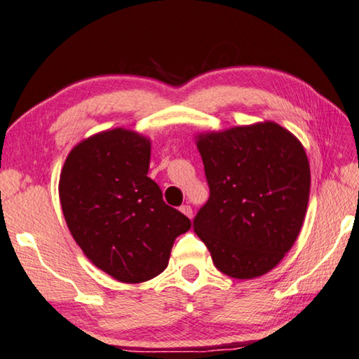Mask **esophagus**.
Wrapping results in <instances>:
<instances>
[{"label": "esophagus", "instance_id": "1", "mask_svg": "<svg viewBox=\"0 0 359 359\" xmlns=\"http://www.w3.org/2000/svg\"><path fill=\"white\" fill-rule=\"evenodd\" d=\"M180 212L185 215V217H188V218H191L193 217V208L188 205V204H185V205H182L180 207Z\"/></svg>", "mask_w": 359, "mask_h": 359}]
</instances>
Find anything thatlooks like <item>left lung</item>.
Segmentation results:
<instances>
[{
    "instance_id": "1",
    "label": "left lung",
    "mask_w": 359,
    "mask_h": 359,
    "mask_svg": "<svg viewBox=\"0 0 359 359\" xmlns=\"http://www.w3.org/2000/svg\"><path fill=\"white\" fill-rule=\"evenodd\" d=\"M210 198L193 219L217 269L252 279L281 262L302 231L311 169L295 135L265 121L199 133Z\"/></svg>"
}]
</instances>
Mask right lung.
Returning <instances> with one entry per match:
<instances>
[{
  "label": "right lung",
  "instance_id": "1",
  "mask_svg": "<svg viewBox=\"0 0 359 359\" xmlns=\"http://www.w3.org/2000/svg\"><path fill=\"white\" fill-rule=\"evenodd\" d=\"M151 140L117 127L72 149L60 199L72 237L97 269L136 284L166 269L174 240L191 227L147 177Z\"/></svg>",
  "mask_w": 359,
  "mask_h": 359
}]
</instances>
